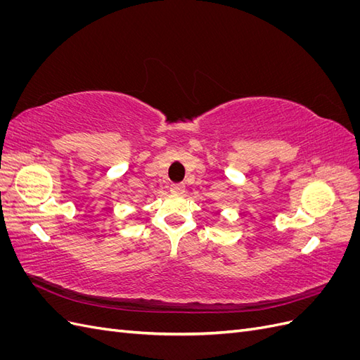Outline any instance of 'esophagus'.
<instances>
[{
    "label": "esophagus",
    "mask_w": 360,
    "mask_h": 360,
    "mask_svg": "<svg viewBox=\"0 0 360 360\" xmlns=\"http://www.w3.org/2000/svg\"><path fill=\"white\" fill-rule=\"evenodd\" d=\"M169 191H171L172 193H176V195H181V193L184 192V184H180V183H177V184H171Z\"/></svg>",
    "instance_id": "obj_1"
}]
</instances>
